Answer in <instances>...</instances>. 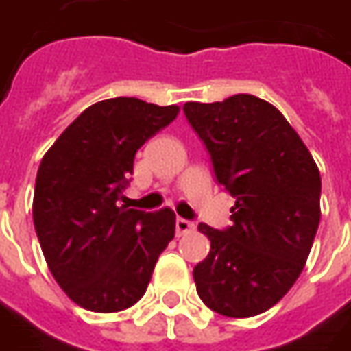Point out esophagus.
<instances>
[{
  "instance_id": "1",
  "label": "esophagus",
  "mask_w": 351,
  "mask_h": 351,
  "mask_svg": "<svg viewBox=\"0 0 351 351\" xmlns=\"http://www.w3.org/2000/svg\"><path fill=\"white\" fill-rule=\"evenodd\" d=\"M193 230H195V224H193V222L186 220V218H176V235L190 234Z\"/></svg>"
}]
</instances>
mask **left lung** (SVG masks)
Returning <instances> with one entry per match:
<instances>
[{"label": "left lung", "mask_w": 351, "mask_h": 351, "mask_svg": "<svg viewBox=\"0 0 351 351\" xmlns=\"http://www.w3.org/2000/svg\"><path fill=\"white\" fill-rule=\"evenodd\" d=\"M184 114L209 150L217 180L235 197L232 226H197L210 241L193 268L197 295L220 315H258L289 293L312 251L319 169L285 116L258 97L186 102Z\"/></svg>", "instance_id": "8db88e82"}]
</instances>
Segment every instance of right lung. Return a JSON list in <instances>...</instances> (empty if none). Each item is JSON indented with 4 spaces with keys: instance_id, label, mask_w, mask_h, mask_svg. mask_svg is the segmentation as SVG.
I'll list each match as a JSON object with an SVG mask.
<instances>
[{
    "instance_id": "1",
    "label": "right lung",
    "mask_w": 351,
    "mask_h": 351,
    "mask_svg": "<svg viewBox=\"0 0 351 351\" xmlns=\"http://www.w3.org/2000/svg\"><path fill=\"white\" fill-rule=\"evenodd\" d=\"M178 112L133 97L100 100L39 163L32 205L39 245L56 283L85 310L114 313L138 302L175 237L171 209H127L117 199L136 150Z\"/></svg>"
}]
</instances>
